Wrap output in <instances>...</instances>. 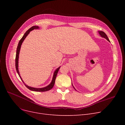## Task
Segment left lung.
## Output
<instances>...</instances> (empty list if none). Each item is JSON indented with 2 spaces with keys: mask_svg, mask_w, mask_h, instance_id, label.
Returning a JSON list of instances; mask_svg holds the SVG:
<instances>
[{
  "mask_svg": "<svg viewBox=\"0 0 125 125\" xmlns=\"http://www.w3.org/2000/svg\"><path fill=\"white\" fill-rule=\"evenodd\" d=\"M98 32H99V34H100V35L102 37H103V38H104L106 39L107 40L108 42H110V41H109V39H108V38L107 36L106 35V34L105 33H104L103 31H98ZM73 88H74V87H73ZM74 89L75 90V89L74 88Z\"/></svg>",
  "mask_w": 125,
  "mask_h": 125,
  "instance_id": "1",
  "label": "left lung"
}]
</instances>
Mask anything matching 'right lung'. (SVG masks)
I'll use <instances>...</instances> for the list:
<instances>
[{
	"instance_id": "1",
	"label": "right lung",
	"mask_w": 125,
	"mask_h": 125,
	"mask_svg": "<svg viewBox=\"0 0 125 125\" xmlns=\"http://www.w3.org/2000/svg\"><path fill=\"white\" fill-rule=\"evenodd\" d=\"M39 29V27L38 26H32V27H31L30 29H29L27 31H26L25 34H24L23 36L22 37V38L20 39V41H19L18 45V47L17 48V52H16V70L17 73L18 74V75H19L20 77L21 80H22V81L23 82V83H24V84L25 85V86L27 87L28 89H29V90L33 91H35V92H45V91H48L50 90L51 89H52V88H53L54 86V84L55 83V80H56V78L57 75V73H58V71L60 69V66L59 67H58L54 72V75H53V77H52V81L51 82V83H50V84H49L48 86H47V87H44V88H33V87H29L27 85H26V84H25V83H24L23 81L22 80V78H21L20 75V73H19V68H18V61H19V52H20V49H21V45L22 44V42H23V41H24V39H25V38L26 37L28 34L30 33V32L33 30L34 29Z\"/></svg>"
}]
</instances>
